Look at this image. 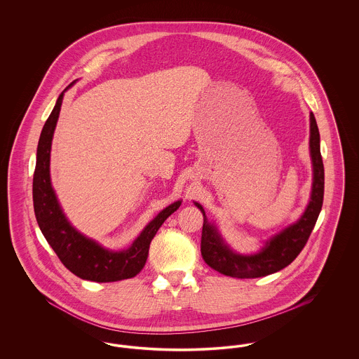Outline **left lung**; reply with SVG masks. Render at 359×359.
<instances>
[{
    "mask_svg": "<svg viewBox=\"0 0 359 359\" xmlns=\"http://www.w3.org/2000/svg\"><path fill=\"white\" fill-rule=\"evenodd\" d=\"M309 156L312 163V187L309 202L303 215L296 222L266 239L256 253L245 255L231 249L223 239L218 227L214 223L208 222L202 205L194 202L203 214L205 222L201 252L210 268L236 278H256L284 269L299 256L318 221L325 194V167L320 154V135L312 113L309 114Z\"/></svg>",
    "mask_w": 359,
    "mask_h": 359,
    "instance_id": "obj_1",
    "label": "left lung"
}]
</instances>
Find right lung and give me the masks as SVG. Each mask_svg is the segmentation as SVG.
I'll return each mask as SVG.
<instances>
[{"label":"right lung","instance_id":"obj_1","mask_svg":"<svg viewBox=\"0 0 359 359\" xmlns=\"http://www.w3.org/2000/svg\"><path fill=\"white\" fill-rule=\"evenodd\" d=\"M75 82L76 81H74L67 88ZM67 88L62 91L55 103L48 120L43 126L37 144L32 189L36 221L56 256L75 276L95 283H111L132 278L144 268L149 253L151 241L157 230L180 207L182 201H176L161 210L144 227L132 245L123 250L107 249L97 241L88 238L78 231L63 212L52 187L50 172L52 138Z\"/></svg>","mask_w":359,"mask_h":359}]
</instances>
